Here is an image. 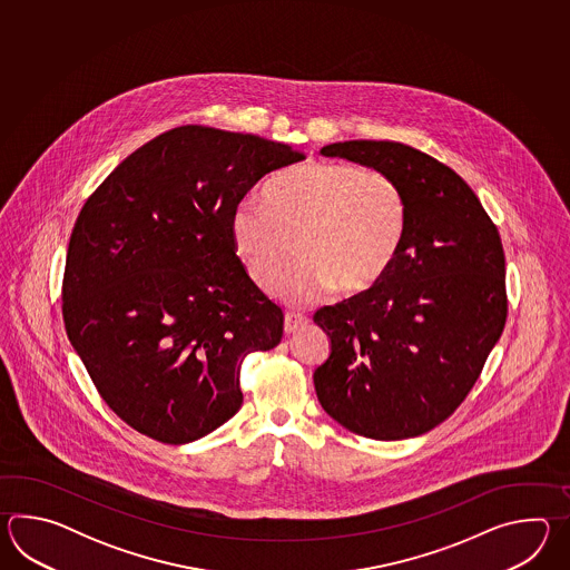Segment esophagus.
<instances>
[{"instance_id": "1", "label": "esophagus", "mask_w": 570, "mask_h": 570, "mask_svg": "<svg viewBox=\"0 0 570 570\" xmlns=\"http://www.w3.org/2000/svg\"><path fill=\"white\" fill-rule=\"evenodd\" d=\"M305 324H307V320L302 317V315L287 314L285 315V324H283V330H285V334H293V332H297V330L305 326Z\"/></svg>"}]
</instances>
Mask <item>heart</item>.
Returning a JSON list of instances; mask_svg holds the SVG:
<instances>
[{
	"mask_svg": "<svg viewBox=\"0 0 570 570\" xmlns=\"http://www.w3.org/2000/svg\"><path fill=\"white\" fill-rule=\"evenodd\" d=\"M407 202L387 173L348 163H305L265 189V206L234 207L230 236L248 279L287 302L307 305L327 291L356 295L387 275L407 236Z\"/></svg>",
	"mask_w": 570,
	"mask_h": 570,
	"instance_id": "1",
	"label": "heart"
}]
</instances>
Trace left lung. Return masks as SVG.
I'll return each instance as SVG.
<instances>
[{
  "label": "left lung",
  "mask_w": 570,
  "mask_h": 570,
  "mask_svg": "<svg viewBox=\"0 0 570 570\" xmlns=\"http://www.w3.org/2000/svg\"><path fill=\"white\" fill-rule=\"evenodd\" d=\"M393 177L407 236L371 289L317 309L330 356L315 368L324 412L373 440L422 436L461 405L505 326L495 224L454 170L412 146L348 140L320 150Z\"/></svg>",
  "instance_id": "obj_1"
}]
</instances>
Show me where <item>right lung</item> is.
<instances>
[{
	"label": "right lung",
	"instance_id": "obj_1",
	"mask_svg": "<svg viewBox=\"0 0 570 570\" xmlns=\"http://www.w3.org/2000/svg\"><path fill=\"white\" fill-rule=\"evenodd\" d=\"M303 160L255 134L181 126L124 158L67 250L62 320L99 395L140 434L187 444L243 405L240 363L275 348L283 312L248 279L230 218Z\"/></svg>",
	"mask_w": 570,
	"mask_h": 570
}]
</instances>
